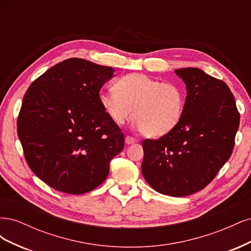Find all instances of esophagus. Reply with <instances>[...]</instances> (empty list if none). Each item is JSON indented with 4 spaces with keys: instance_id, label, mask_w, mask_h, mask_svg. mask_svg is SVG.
<instances>
[{
    "instance_id": "34e87169",
    "label": "esophagus",
    "mask_w": 251,
    "mask_h": 251,
    "mask_svg": "<svg viewBox=\"0 0 251 251\" xmlns=\"http://www.w3.org/2000/svg\"><path fill=\"white\" fill-rule=\"evenodd\" d=\"M125 141H126V144H133V143H135V142H137V139H135V138L131 137V136H126Z\"/></svg>"
}]
</instances>
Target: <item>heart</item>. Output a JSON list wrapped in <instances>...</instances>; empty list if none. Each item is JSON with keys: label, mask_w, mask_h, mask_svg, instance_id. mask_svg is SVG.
<instances>
[{"label": "heart", "mask_w": 251, "mask_h": 251, "mask_svg": "<svg viewBox=\"0 0 251 251\" xmlns=\"http://www.w3.org/2000/svg\"><path fill=\"white\" fill-rule=\"evenodd\" d=\"M114 89L100 93V102L116 125L132 117L151 138L162 137L179 124L184 109V92L177 83L161 82L141 73L125 75Z\"/></svg>", "instance_id": "obj_1"}]
</instances>
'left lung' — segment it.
Returning a JSON list of instances; mask_svg holds the SVG:
<instances>
[{
	"instance_id": "8db88e82",
	"label": "left lung",
	"mask_w": 251,
	"mask_h": 251,
	"mask_svg": "<svg viewBox=\"0 0 251 251\" xmlns=\"http://www.w3.org/2000/svg\"><path fill=\"white\" fill-rule=\"evenodd\" d=\"M186 86L178 126L157 140L142 141L143 178L162 195L201 191L228 160L240 114L228 86L198 68L175 70Z\"/></svg>"
}]
</instances>
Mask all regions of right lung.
<instances>
[{
  "instance_id": "obj_1",
  "label": "right lung",
  "mask_w": 251,
  "mask_h": 251,
  "mask_svg": "<svg viewBox=\"0 0 251 251\" xmlns=\"http://www.w3.org/2000/svg\"><path fill=\"white\" fill-rule=\"evenodd\" d=\"M113 75L111 67L69 58L35 79L23 98L18 135L27 164L56 191H93L124 149V134L100 102Z\"/></svg>"
}]
</instances>
